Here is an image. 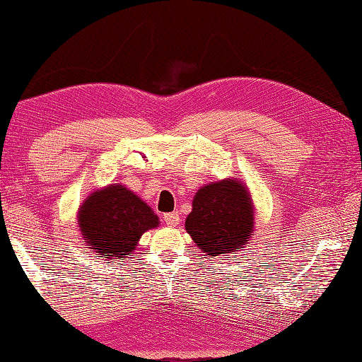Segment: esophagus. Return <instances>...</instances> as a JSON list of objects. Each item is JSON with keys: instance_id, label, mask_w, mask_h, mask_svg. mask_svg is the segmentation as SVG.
Here are the masks:
<instances>
[{"instance_id": "esophagus-1", "label": "esophagus", "mask_w": 362, "mask_h": 362, "mask_svg": "<svg viewBox=\"0 0 362 362\" xmlns=\"http://www.w3.org/2000/svg\"><path fill=\"white\" fill-rule=\"evenodd\" d=\"M163 221H165V223L168 225V227H176V225L180 223V221H181V217H180V214L176 213H167V214H163Z\"/></svg>"}]
</instances>
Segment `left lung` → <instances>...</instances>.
<instances>
[{
	"label": "left lung",
	"mask_w": 362,
	"mask_h": 362,
	"mask_svg": "<svg viewBox=\"0 0 362 362\" xmlns=\"http://www.w3.org/2000/svg\"><path fill=\"white\" fill-rule=\"evenodd\" d=\"M254 228V208L243 182L225 180L197 192L186 230L203 254L217 257L238 252Z\"/></svg>",
	"instance_id": "8db88e82"
}]
</instances>
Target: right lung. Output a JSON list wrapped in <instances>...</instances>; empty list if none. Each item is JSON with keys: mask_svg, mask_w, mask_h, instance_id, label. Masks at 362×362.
I'll return each mask as SVG.
<instances>
[{"mask_svg": "<svg viewBox=\"0 0 362 362\" xmlns=\"http://www.w3.org/2000/svg\"><path fill=\"white\" fill-rule=\"evenodd\" d=\"M78 217L85 244L104 260H122L146 230L159 225L151 208L119 184L88 197Z\"/></svg>", "mask_w": 362, "mask_h": 362, "instance_id": "right-lung-1", "label": "right lung"}]
</instances>
